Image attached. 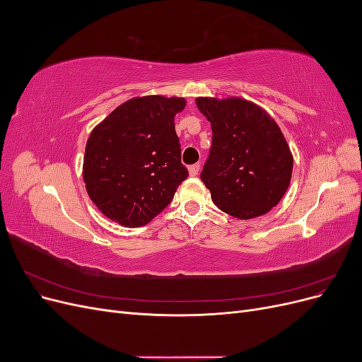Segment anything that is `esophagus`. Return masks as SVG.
Masks as SVG:
<instances>
[{
  "mask_svg": "<svg viewBox=\"0 0 362 362\" xmlns=\"http://www.w3.org/2000/svg\"><path fill=\"white\" fill-rule=\"evenodd\" d=\"M199 169H201V164H199V163L192 164V166L189 168V173H190V177H196V175L199 173Z\"/></svg>",
  "mask_w": 362,
  "mask_h": 362,
  "instance_id": "1",
  "label": "esophagus"
}]
</instances>
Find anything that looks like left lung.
Here are the masks:
<instances>
[{"label": "left lung", "instance_id": "8db88e82", "mask_svg": "<svg viewBox=\"0 0 362 362\" xmlns=\"http://www.w3.org/2000/svg\"><path fill=\"white\" fill-rule=\"evenodd\" d=\"M196 105L213 129L201 180L214 205L242 221L269 213L286 194L293 172V154L275 119L240 96H201Z\"/></svg>", "mask_w": 362, "mask_h": 362}]
</instances>
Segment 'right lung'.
<instances>
[{"instance_id": "obj_1", "label": "right lung", "mask_w": 362, "mask_h": 362, "mask_svg": "<svg viewBox=\"0 0 362 362\" xmlns=\"http://www.w3.org/2000/svg\"><path fill=\"white\" fill-rule=\"evenodd\" d=\"M184 107L178 96H137L92 129L83 180L92 202L110 221L127 228L149 223L189 177L175 133V116Z\"/></svg>"}]
</instances>
